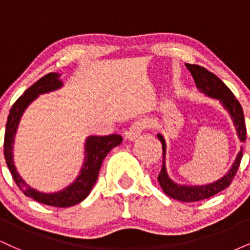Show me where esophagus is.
I'll return each instance as SVG.
<instances>
[{
  "label": "esophagus",
  "mask_w": 250,
  "mask_h": 250,
  "mask_svg": "<svg viewBox=\"0 0 250 250\" xmlns=\"http://www.w3.org/2000/svg\"><path fill=\"white\" fill-rule=\"evenodd\" d=\"M145 123L142 121H136L134 122L133 125H131V127L129 128V130L125 133V136H127V139L129 141H134V140H136L137 137L141 135V133L143 130H145Z\"/></svg>",
  "instance_id": "1"
}]
</instances>
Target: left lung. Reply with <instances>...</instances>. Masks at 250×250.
I'll use <instances>...</instances> for the list:
<instances>
[{"label": "left lung", "mask_w": 250, "mask_h": 250, "mask_svg": "<svg viewBox=\"0 0 250 250\" xmlns=\"http://www.w3.org/2000/svg\"><path fill=\"white\" fill-rule=\"evenodd\" d=\"M186 67L190 71L191 76L194 77L195 84L199 88L201 93H205L206 95L213 97V99L220 100L223 107L230 114L241 142H245L247 139L245 115H243V110L240 102L235 99L234 94L231 93L230 89L227 87L225 83L221 81L215 74L210 73V71L206 69V68L201 67V65L186 63ZM157 137H159V140L162 143L163 154L162 169L161 173L159 174V177H157V181H159L163 191L168 196L173 197L175 200L182 201V202H195V201H201L214 196L215 194L220 193L221 190L226 189L233 182L235 174L237 173V169L240 167L243 148H241L240 153L237 154L236 160H235L231 168L229 169L228 174H226L222 179L206 186H181L173 182L168 177L167 171H166V142L161 134H157Z\"/></svg>", "instance_id": "left-lung-1"}]
</instances>
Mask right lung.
<instances>
[{"mask_svg": "<svg viewBox=\"0 0 250 250\" xmlns=\"http://www.w3.org/2000/svg\"><path fill=\"white\" fill-rule=\"evenodd\" d=\"M61 87L62 81L60 80L59 74L49 73L41 77L36 83H34L30 88H28L24 91L23 95L17 99V101L14 103L10 109L9 115H8L7 125H5L3 150L5 162H7L8 168H9L11 176L15 181L17 187L21 189L22 193L25 196H29L33 200L37 201V202L51 206V207L65 208L77 205L90 194L91 189H93L97 180V176H99V171L103 160L111 149L122 142V136L117 134L107 135V136H89L85 140V157L81 173L70 186H68L63 190L53 194H45L40 193V191L31 188L30 186H28L24 182V180H22V177L17 173L15 165H14L13 145L17 125H19L20 119H21L25 108L40 94L56 90V89Z\"/></svg>", "mask_w": 250, "mask_h": 250, "instance_id": "obj_1", "label": "right lung"}]
</instances>
